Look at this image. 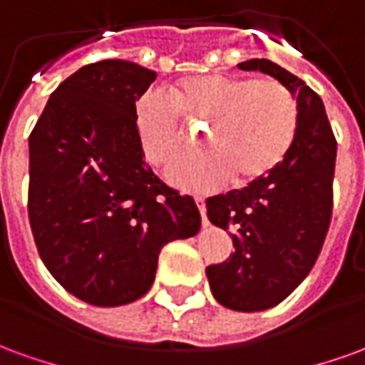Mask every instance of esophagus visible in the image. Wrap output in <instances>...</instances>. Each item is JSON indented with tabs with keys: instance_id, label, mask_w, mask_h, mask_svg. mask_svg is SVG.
Wrapping results in <instances>:
<instances>
[{
	"instance_id": "obj_1",
	"label": "esophagus",
	"mask_w": 365,
	"mask_h": 365,
	"mask_svg": "<svg viewBox=\"0 0 365 365\" xmlns=\"http://www.w3.org/2000/svg\"><path fill=\"white\" fill-rule=\"evenodd\" d=\"M195 203H197L199 213H201V222H203V227H209V221H207V215H205V199L195 197Z\"/></svg>"
}]
</instances>
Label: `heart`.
Listing matches in <instances>:
<instances>
[{"label": "heart", "instance_id": "1", "mask_svg": "<svg viewBox=\"0 0 365 365\" xmlns=\"http://www.w3.org/2000/svg\"><path fill=\"white\" fill-rule=\"evenodd\" d=\"M168 91L172 103L154 96L136 103V136L148 162L164 168L183 150L178 113L187 123H209L207 152L180 160L168 172V182L180 190L207 193L227 180L237 187L258 182L287 158L295 143L297 99L275 80L191 76Z\"/></svg>", "mask_w": 365, "mask_h": 365}]
</instances>
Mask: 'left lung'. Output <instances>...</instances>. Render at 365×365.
<instances>
[{"mask_svg": "<svg viewBox=\"0 0 365 365\" xmlns=\"http://www.w3.org/2000/svg\"><path fill=\"white\" fill-rule=\"evenodd\" d=\"M283 83L299 105V128L287 158L266 178L207 199V217L229 230L235 252L205 269L213 297L227 309L266 311L313 269L329 232L336 140L322 99L303 80L266 58L246 60Z\"/></svg>", "mask_w": 365, "mask_h": 365, "instance_id": "1", "label": "left lung"}]
</instances>
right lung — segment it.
Wrapping results in <instances>:
<instances>
[{"mask_svg":"<svg viewBox=\"0 0 365 365\" xmlns=\"http://www.w3.org/2000/svg\"><path fill=\"white\" fill-rule=\"evenodd\" d=\"M156 72L125 60L80 68L52 91L29 136V221L54 279L96 307L150 289L160 250L195 237L190 195L144 162L136 101Z\"/></svg>","mask_w":365,"mask_h":365,"instance_id":"right-lung-1","label":"right lung"}]
</instances>
